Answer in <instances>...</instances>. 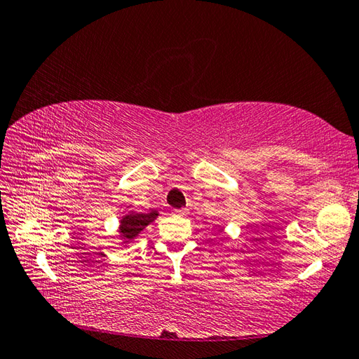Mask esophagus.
Returning <instances> with one entry per match:
<instances>
[{"label": "esophagus", "mask_w": 359, "mask_h": 359, "mask_svg": "<svg viewBox=\"0 0 359 359\" xmlns=\"http://www.w3.org/2000/svg\"><path fill=\"white\" fill-rule=\"evenodd\" d=\"M172 212H174V215H177V216H187L188 215V211L184 210V208H182V210H174Z\"/></svg>", "instance_id": "34e87169"}]
</instances>
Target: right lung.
Returning <instances> with one entry per match:
<instances>
[{"label":"right lung","mask_w":359,"mask_h":359,"mask_svg":"<svg viewBox=\"0 0 359 359\" xmlns=\"http://www.w3.org/2000/svg\"><path fill=\"white\" fill-rule=\"evenodd\" d=\"M158 216V211L151 210L149 212H128L126 216L120 219L118 225V234L120 239L123 241L121 243H128L133 239H135L144 228H147L151 222H154Z\"/></svg>","instance_id":"add662e5"}]
</instances>
